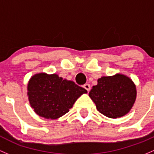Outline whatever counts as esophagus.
Listing matches in <instances>:
<instances>
[{"label": "esophagus", "mask_w": 154, "mask_h": 154, "mask_svg": "<svg viewBox=\"0 0 154 154\" xmlns=\"http://www.w3.org/2000/svg\"><path fill=\"white\" fill-rule=\"evenodd\" d=\"M83 88L85 89V90H87V91L89 92L90 90V85H89V84H85V85H83Z\"/></svg>", "instance_id": "obj_1"}]
</instances>
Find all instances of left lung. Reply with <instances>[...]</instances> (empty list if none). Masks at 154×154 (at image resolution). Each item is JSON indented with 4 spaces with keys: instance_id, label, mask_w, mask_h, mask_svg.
<instances>
[{
    "instance_id": "obj_1",
    "label": "left lung",
    "mask_w": 154,
    "mask_h": 154,
    "mask_svg": "<svg viewBox=\"0 0 154 154\" xmlns=\"http://www.w3.org/2000/svg\"><path fill=\"white\" fill-rule=\"evenodd\" d=\"M89 96L97 110L109 118L116 119L128 113L135 102L136 86L126 75L116 74L98 79Z\"/></svg>"
}]
</instances>
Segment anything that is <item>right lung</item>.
<instances>
[{
    "instance_id": "right-lung-1",
    "label": "right lung",
    "mask_w": 154,
    "mask_h": 154,
    "mask_svg": "<svg viewBox=\"0 0 154 154\" xmlns=\"http://www.w3.org/2000/svg\"><path fill=\"white\" fill-rule=\"evenodd\" d=\"M28 96L31 107L45 119L59 118L69 111L85 88L73 82L63 80L56 74H36L28 84Z\"/></svg>"
}]
</instances>
